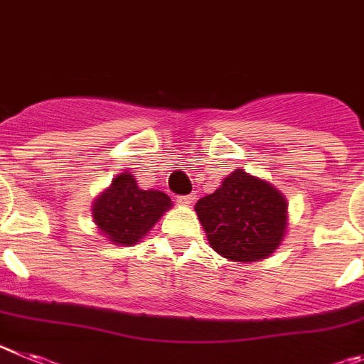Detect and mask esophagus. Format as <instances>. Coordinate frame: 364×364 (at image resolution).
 Here are the masks:
<instances>
[{
    "label": "esophagus",
    "instance_id": "esophagus-1",
    "mask_svg": "<svg viewBox=\"0 0 364 364\" xmlns=\"http://www.w3.org/2000/svg\"><path fill=\"white\" fill-rule=\"evenodd\" d=\"M194 201H196V196H192V194L179 196V198H178V203H179V205H183V206H190Z\"/></svg>",
    "mask_w": 364,
    "mask_h": 364
}]
</instances>
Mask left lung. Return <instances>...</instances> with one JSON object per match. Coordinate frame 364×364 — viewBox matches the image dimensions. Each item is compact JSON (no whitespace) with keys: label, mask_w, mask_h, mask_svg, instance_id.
<instances>
[{"label":"left lung","mask_w":364,"mask_h":364,"mask_svg":"<svg viewBox=\"0 0 364 364\" xmlns=\"http://www.w3.org/2000/svg\"><path fill=\"white\" fill-rule=\"evenodd\" d=\"M288 203L264 179L235 168L214 194L196 203L201 227L219 255L239 263L267 259L283 241Z\"/></svg>","instance_id":"8db88e82"}]
</instances>
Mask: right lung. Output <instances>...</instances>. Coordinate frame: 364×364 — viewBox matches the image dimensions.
<instances>
[{"mask_svg": "<svg viewBox=\"0 0 364 364\" xmlns=\"http://www.w3.org/2000/svg\"><path fill=\"white\" fill-rule=\"evenodd\" d=\"M170 206L172 201L165 192L141 190L130 172H121L109 188L97 196L92 218L109 241L130 247L149 234Z\"/></svg>", "mask_w": 364, "mask_h": 364, "instance_id": "1", "label": "right lung"}]
</instances>
